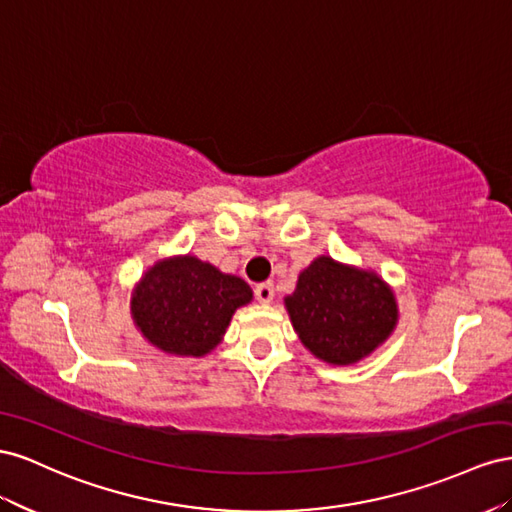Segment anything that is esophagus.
<instances>
[{"label": "esophagus", "mask_w": 512, "mask_h": 512, "mask_svg": "<svg viewBox=\"0 0 512 512\" xmlns=\"http://www.w3.org/2000/svg\"><path fill=\"white\" fill-rule=\"evenodd\" d=\"M255 298L261 304H270L274 300V285L272 283H261L255 287Z\"/></svg>", "instance_id": "1"}]
</instances>
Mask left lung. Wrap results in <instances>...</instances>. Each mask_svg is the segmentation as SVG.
Segmentation results:
<instances>
[{"label":"left lung","instance_id":"8db88e82","mask_svg":"<svg viewBox=\"0 0 512 512\" xmlns=\"http://www.w3.org/2000/svg\"><path fill=\"white\" fill-rule=\"evenodd\" d=\"M285 309L300 343L334 367L371 356L399 321L397 296L382 276L330 255H319L298 274Z\"/></svg>","mask_w":512,"mask_h":512}]
</instances>
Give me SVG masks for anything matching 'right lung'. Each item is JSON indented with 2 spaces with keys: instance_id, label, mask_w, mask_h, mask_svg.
<instances>
[{
  "instance_id": "1",
  "label": "right lung",
  "mask_w": 512,
  "mask_h": 512,
  "mask_svg": "<svg viewBox=\"0 0 512 512\" xmlns=\"http://www.w3.org/2000/svg\"><path fill=\"white\" fill-rule=\"evenodd\" d=\"M253 300L240 276L195 255L158 259L130 294V315L152 347L178 358H203L223 341L229 321Z\"/></svg>"
}]
</instances>
